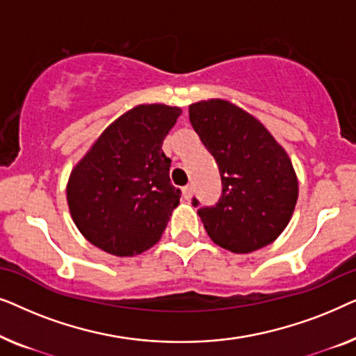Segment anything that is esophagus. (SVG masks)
<instances>
[{"instance_id": "1", "label": "esophagus", "mask_w": 356, "mask_h": 356, "mask_svg": "<svg viewBox=\"0 0 356 356\" xmlns=\"http://www.w3.org/2000/svg\"><path fill=\"white\" fill-rule=\"evenodd\" d=\"M183 196H184V199H188V201L193 197V186H191V184H188V186L183 188Z\"/></svg>"}]
</instances>
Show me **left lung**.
Segmentation results:
<instances>
[{"label":"left lung","mask_w":356,"mask_h":356,"mask_svg":"<svg viewBox=\"0 0 356 356\" xmlns=\"http://www.w3.org/2000/svg\"><path fill=\"white\" fill-rule=\"evenodd\" d=\"M189 121L222 177V197L197 211L207 235L236 254L270 245L289 225L298 199L286 150L256 116L228 100L191 104Z\"/></svg>","instance_id":"8db88e82"}]
</instances>
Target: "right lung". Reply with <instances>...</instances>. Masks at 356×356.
Returning a JSON list of instances; mask_svg holds the SVG:
<instances>
[{
  "label": "right lung",
  "mask_w": 356,
  "mask_h": 356,
  "mask_svg": "<svg viewBox=\"0 0 356 356\" xmlns=\"http://www.w3.org/2000/svg\"><path fill=\"white\" fill-rule=\"evenodd\" d=\"M179 115V106L136 105L106 126L72 168L66 184L71 218L102 251L134 256L162 238L179 204L162 144Z\"/></svg>",
  "instance_id": "right-lung-1"
}]
</instances>
